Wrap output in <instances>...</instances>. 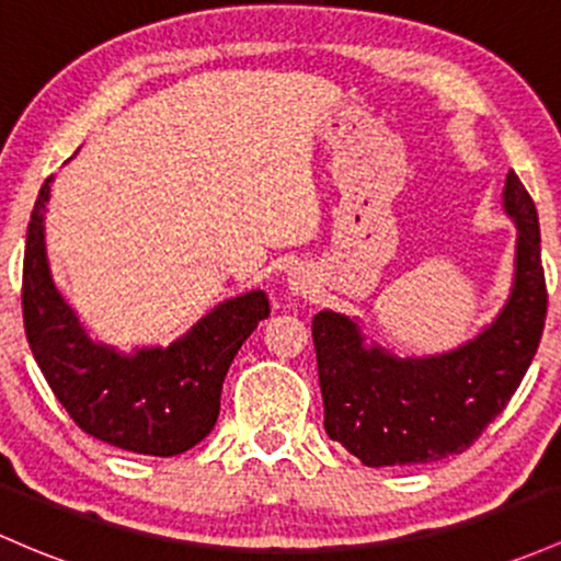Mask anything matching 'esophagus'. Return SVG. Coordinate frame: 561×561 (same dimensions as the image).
<instances>
[{"mask_svg":"<svg viewBox=\"0 0 561 561\" xmlns=\"http://www.w3.org/2000/svg\"><path fill=\"white\" fill-rule=\"evenodd\" d=\"M287 290H290L295 298H306V295H313L319 290L317 271H313L311 266H306V263H300V266L290 268V274H287Z\"/></svg>","mask_w":561,"mask_h":561,"instance_id":"obj_1","label":"esophagus"}]
</instances>
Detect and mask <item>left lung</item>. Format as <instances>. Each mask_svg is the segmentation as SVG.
<instances>
[{"label":"left lung","mask_w":561,"mask_h":561,"mask_svg":"<svg viewBox=\"0 0 561 561\" xmlns=\"http://www.w3.org/2000/svg\"><path fill=\"white\" fill-rule=\"evenodd\" d=\"M514 220V279L503 309L471 341L397 356L367 341L359 317L319 311L311 322L324 431L370 469L434 463L466 447L519 389L546 322L538 210L514 170L503 186Z\"/></svg>","instance_id":"8db88e82"}]
</instances>
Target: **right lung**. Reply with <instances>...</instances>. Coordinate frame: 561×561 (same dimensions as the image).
<instances>
[{"label": "right lung", "mask_w": 561, "mask_h": 561, "mask_svg": "<svg viewBox=\"0 0 561 561\" xmlns=\"http://www.w3.org/2000/svg\"><path fill=\"white\" fill-rule=\"evenodd\" d=\"M50 175L34 202L23 255V322L42 375L79 428L119 450L172 458L199 445L220 412L233 356L271 313L250 290L213 306L170 346L122 351L90 335L47 257Z\"/></svg>", "instance_id": "1"}]
</instances>
